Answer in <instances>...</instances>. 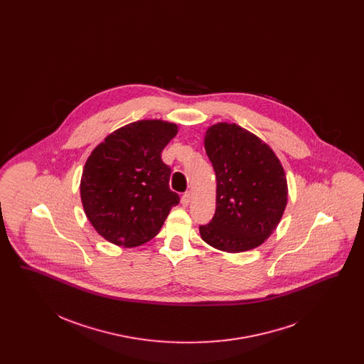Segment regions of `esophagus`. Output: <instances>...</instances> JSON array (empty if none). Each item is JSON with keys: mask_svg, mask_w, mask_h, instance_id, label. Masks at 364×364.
<instances>
[{"mask_svg": "<svg viewBox=\"0 0 364 364\" xmlns=\"http://www.w3.org/2000/svg\"><path fill=\"white\" fill-rule=\"evenodd\" d=\"M191 196H192V193H191L190 191L186 192V193L181 196V205H183V206H188V205H190Z\"/></svg>", "mask_w": 364, "mask_h": 364, "instance_id": "esophagus-1", "label": "esophagus"}]
</instances>
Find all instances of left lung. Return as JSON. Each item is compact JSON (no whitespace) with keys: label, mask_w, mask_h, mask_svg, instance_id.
Masks as SVG:
<instances>
[{"label":"left lung","mask_w":364,"mask_h":364,"mask_svg":"<svg viewBox=\"0 0 364 364\" xmlns=\"http://www.w3.org/2000/svg\"><path fill=\"white\" fill-rule=\"evenodd\" d=\"M205 150L217 178V206L210 224L199 226L203 242L232 254L259 247L288 202L279 159L262 139L229 122L208 128Z\"/></svg>","instance_id":"8db88e82"}]
</instances>
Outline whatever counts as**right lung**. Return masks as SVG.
Listing matches in <instances>:
<instances>
[{"instance_id": "obj_1", "label": "right lung", "mask_w": 364, "mask_h": 364, "mask_svg": "<svg viewBox=\"0 0 364 364\" xmlns=\"http://www.w3.org/2000/svg\"><path fill=\"white\" fill-rule=\"evenodd\" d=\"M164 120L127 124L87 158L80 198L88 221L105 240L136 247L158 235L178 195L169 188L171 168L161 153L177 135Z\"/></svg>"}]
</instances>
